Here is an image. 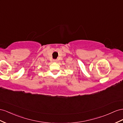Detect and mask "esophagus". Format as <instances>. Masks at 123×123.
<instances>
[{"label":"esophagus","mask_w":123,"mask_h":123,"mask_svg":"<svg viewBox=\"0 0 123 123\" xmlns=\"http://www.w3.org/2000/svg\"><path fill=\"white\" fill-rule=\"evenodd\" d=\"M53 61H54V62H57V60H55H55H54Z\"/></svg>","instance_id":"esophagus-1"}]
</instances>
